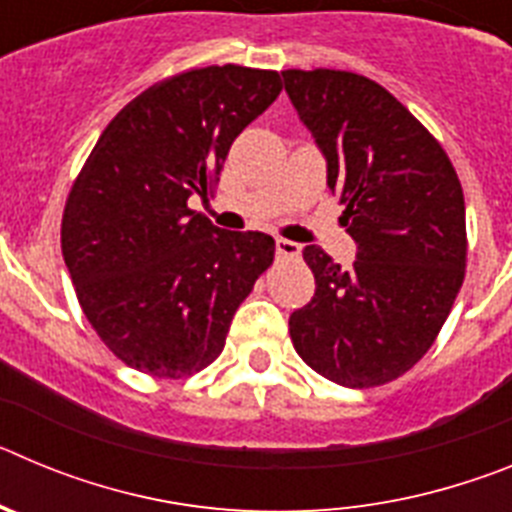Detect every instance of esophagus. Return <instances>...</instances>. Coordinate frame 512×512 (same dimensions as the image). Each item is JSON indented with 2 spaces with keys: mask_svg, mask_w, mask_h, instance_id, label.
Masks as SVG:
<instances>
[{
  "mask_svg": "<svg viewBox=\"0 0 512 512\" xmlns=\"http://www.w3.org/2000/svg\"><path fill=\"white\" fill-rule=\"evenodd\" d=\"M300 251V243L287 241V238H277V256H282V259H297Z\"/></svg>",
  "mask_w": 512,
  "mask_h": 512,
  "instance_id": "esophagus-1",
  "label": "esophagus"
}]
</instances>
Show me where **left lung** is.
<instances>
[{
    "instance_id": "left-lung-1",
    "label": "left lung",
    "mask_w": 512,
    "mask_h": 512,
    "mask_svg": "<svg viewBox=\"0 0 512 512\" xmlns=\"http://www.w3.org/2000/svg\"><path fill=\"white\" fill-rule=\"evenodd\" d=\"M282 79L356 241L351 269L318 246L302 251L315 297L289 315V336L330 382L387 384L433 346L464 282L459 176L441 143L377 81L333 69H289Z\"/></svg>"
}]
</instances>
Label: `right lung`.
Wrapping results in <instances>:
<instances>
[{
	"label": "right lung",
	"mask_w": 512,
	"mask_h": 512,
	"mask_svg": "<svg viewBox=\"0 0 512 512\" xmlns=\"http://www.w3.org/2000/svg\"><path fill=\"white\" fill-rule=\"evenodd\" d=\"M282 92L277 71L207 66L158 81L115 115L76 176L61 251L104 346L158 379L220 356L274 238L220 230L207 200L233 140Z\"/></svg>",
	"instance_id": "right-lung-1"
}]
</instances>
